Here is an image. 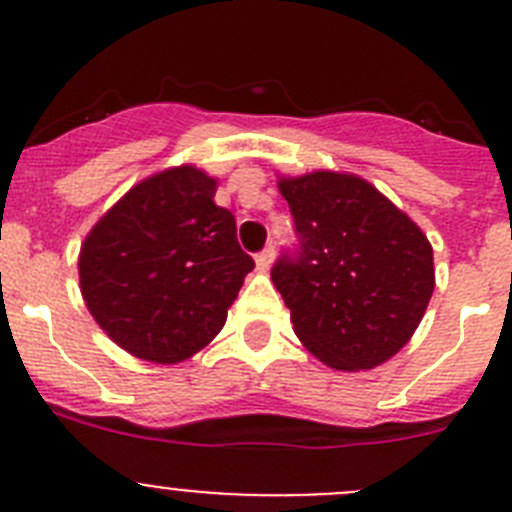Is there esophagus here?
<instances>
[{"mask_svg":"<svg viewBox=\"0 0 512 512\" xmlns=\"http://www.w3.org/2000/svg\"><path fill=\"white\" fill-rule=\"evenodd\" d=\"M274 256H277V251H274V246H266L264 251H261L259 256H256V266H259L261 271H266L271 264H274Z\"/></svg>","mask_w":512,"mask_h":512,"instance_id":"esophagus-1","label":"esophagus"}]
</instances>
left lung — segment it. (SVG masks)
I'll return each mask as SVG.
<instances>
[{
	"mask_svg": "<svg viewBox=\"0 0 512 512\" xmlns=\"http://www.w3.org/2000/svg\"><path fill=\"white\" fill-rule=\"evenodd\" d=\"M297 253H282L271 282L315 359L341 372L374 369L400 351L436 287L423 230L361 176H282Z\"/></svg>",
	"mask_w": 512,
	"mask_h": 512,
	"instance_id": "obj_1",
	"label": "left lung"
}]
</instances>
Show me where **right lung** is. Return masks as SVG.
Returning <instances> with one entry per match:
<instances>
[{
    "mask_svg": "<svg viewBox=\"0 0 512 512\" xmlns=\"http://www.w3.org/2000/svg\"><path fill=\"white\" fill-rule=\"evenodd\" d=\"M215 189L194 166L148 176L81 246L79 284L92 318L138 359L179 364L205 348L253 269Z\"/></svg>",
    "mask_w": 512,
    "mask_h": 512,
    "instance_id": "obj_1",
    "label": "right lung"
}]
</instances>
